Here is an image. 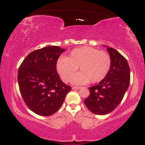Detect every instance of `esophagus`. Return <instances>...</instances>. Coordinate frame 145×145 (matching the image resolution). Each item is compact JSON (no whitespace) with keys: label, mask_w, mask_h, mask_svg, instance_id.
<instances>
[{"label":"esophagus","mask_w":145,"mask_h":145,"mask_svg":"<svg viewBox=\"0 0 145 145\" xmlns=\"http://www.w3.org/2000/svg\"><path fill=\"white\" fill-rule=\"evenodd\" d=\"M80 87L79 86H73L72 89H79Z\"/></svg>","instance_id":"1"}]
</instances>
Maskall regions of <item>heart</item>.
Wrapping results in <instances>:
<instances>
[{"mask_svg":"<svg viewBox=\"0 0 145 145\" xmlns=\"http://www.w3.org/2000/svg\"><path fill=\"white\" fill-rule=\"evenodd\" d=\"M112 65L108 53L96 48L84 46L74 49L67 58H60L56 63V69L64 82H70L75 76L74 83L86 84L100 82L107 76Z\"/></svg>","mask_w":145,"mask_h":145,"instance_id":"heart-1","label":"heart"}]
</instances>
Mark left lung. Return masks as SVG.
<instances>
[{
    "label": "left lung",
    "mask_w": 145,
    "mask_h": 145,
    "mask_svg": "<svg viewBox=\"0 0 145 145\" xmlns=\"http://www.w3.org/2000/svg\"><path fill=\"white\" fill-rule=\"evenodd\" d=\"M112 65L107 76L97 85L89 87L84 99L87 108L95 114L104 115L114 110L122 101L130 82V69L127 60L112 48H107Z\"/></svg>",
    "instance_id": "1"
}]
</instances>
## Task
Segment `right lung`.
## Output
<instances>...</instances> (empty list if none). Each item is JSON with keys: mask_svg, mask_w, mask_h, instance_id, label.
<instances>
[{"mask_svg": "<svg viewBox=\"0 0 145 145\" xmlns=\"http://www.w3.org/2000/svg\"><path fill=\"white\" fill-rule=\"evenodd\" d=\"M65 50L47 46L33 51L18 69L20 92L31 110L41 116L54 114L71 90L63 83L56 71V63Z\"/></svg>", "mask_w": 145, "mask_h": 145, "instance_id": "add662e5", "label": "right lung"}]
</instances>
